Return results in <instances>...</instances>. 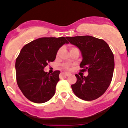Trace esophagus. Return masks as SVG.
<instances>
[{
  "mask_svg": "<svg viewBox=\"0 0 128 128\" xmlns=\"http://www.w3.org/2000/svg\"><path fill=\"white\" fill-rule=\"evenodd\" d=\"M64 73L66 76H70V74L69 72H64Z\"/></svg>",
  "mask_w": 128,
  "mask_h": 128,
  "instance_id": "esophagus-1",
  "label": "esophagus"
}]
</instances>
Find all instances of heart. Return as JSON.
Returning a JSON list of instances; mask_svg holds the SVG:
<instances>
[{
	"label": "heart",
	"mask_w": 128,
	"mask_h": 128,
	"mask_svg": "<svg viewBox=\"0 0 128 128\" xmlns=\"http://www.w3.org/2000/svg\"><path fill=\"white\" fill-rule=\"evenodd\" d=\"M75 49V48H71L70 49V50H71V49ZM59 51H58V54H59ZM64 67L65 68H66V69H69V66L67 65V64H64Z\"/></svg>",
	"instance_id": "heart-1"
}]
</instances>
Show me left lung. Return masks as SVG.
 Instances as JSON below:
<instances>
[{"instance_id":"8db88e82","label":"left lung","mask_w":128,"mask_h":128,"mask_svg":"<svg viewBox=\"0 0 128 128\" xmlns=\"http://www.w3.org/2000/svg\"><path fill=\"white\" fill-rule=\"evenodd\" d=\"M68 41L79 48L82 59V72L88 75L76 74L77 81L72 84L73 92L84 101L96 100L105 92L111 84L114 68V59L108 44L90 36L66 37Z\"/></svg>"}]
</instances>
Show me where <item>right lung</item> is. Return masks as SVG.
<instances>
[{
    "label": "right lung",
    "mask_w": 128,
    "mask_h": 128,
    "mask_svg": "<svg viewBox=\"0 0 128 128\" xmlns=\"http://www.w3.org/2000/svg\"><path fill=\"white\" fill-rule=\"evenodd\" d=\"M68 43L64 37L42 38L21 49L16 61V79L18 88L28 100L44 103L54 96L60 71L50 74L44 68L55 60L59 48Z\"/></svg>",
    "instance_id": "1"
}]
</instances>
